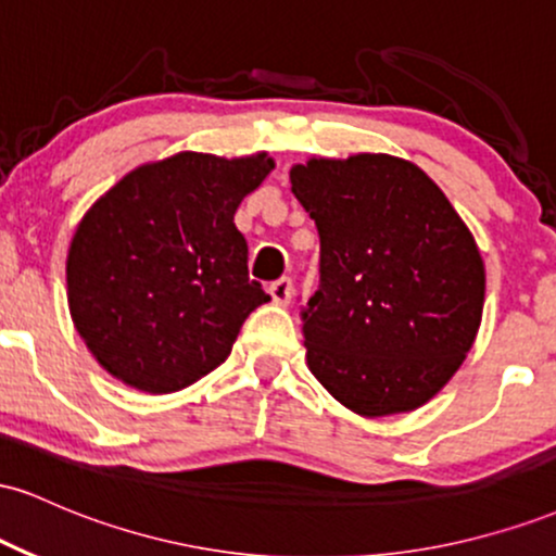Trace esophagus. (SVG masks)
<instances>
[{
  "mask_svg": "<svg viewBox=\"0 0 556 556\" xmlns=\"http://www.w3.org/2000/svg\"><path fill=\"white\" fill-rule=\"evenodd\" d=\"M269 295H271L274 303H279V305L290 303V300H292V279L282 277V279H277V282H271L269 285Z\"/></svg>",
  "mask_w": 556,
  "mask_h": 556,
  "instance_id": "34e87169",
  "label": "esophagus"
}]
</instances>
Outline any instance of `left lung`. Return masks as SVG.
<instances>
[{"label":"left lung","instance_id":"obj_1","mask_svg":"<svg viewBox=\"0 0 556 556\" xmlns=\"http://www.w3.org/2000/svg\"><path fill=\"white\" fill-rule=\"evenodd\" d=\"M290 182L321 242L300 311L308 368L358 416L416 410L473 348L486 290L473 235L397 156L311 159Z\"/></svg>","mask_w":556,"mask_h":556}]
</instances>
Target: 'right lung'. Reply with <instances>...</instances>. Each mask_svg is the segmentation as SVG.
I'll list each match as a JSON object with an SVG mask.
<instances>
[{
  "label": "right lung",
  "mask_w": 556,
  "mask_h": 556,
  "mask_svg": "<svg viewBox=\"0 0 556 556\" xmlns=\"http://www.w3.org/2000/svg\"><path fill=\"white\" fill-rule=\"evenodd\" d=\"M274 167L266 154H182L143 164L93 203L67 253V300L93 358L151 394L227 361L269 295L248 277L235 212Z\"/></svg>",
  "instance_id": "right-lung-1"
}]
</instances>
